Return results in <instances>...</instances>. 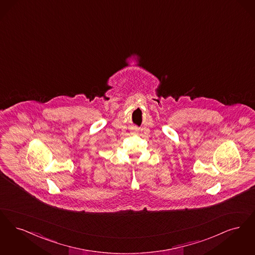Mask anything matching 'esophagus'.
<instances>
[{
	"label": "esophagus",
	"mask_w": 255,
	"mask_h": 255,
	"mask_svg": "<svg viewBox=\"0 0 255 255\" xmlns=\"http://www.w3.org/2000/svg\"><path fill=\"white\" fill-rule=\"evenodd\" d=\"M132 130H133V133H136V132H137V131H138V129H137V128H133Z\"/></svg>",
	"instance_id": "1"
}]
</instances>
